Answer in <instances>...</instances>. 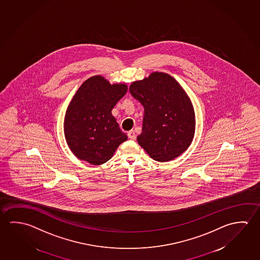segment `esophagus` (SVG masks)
Returning <instances> with one entry per match:
<instances>
[{
    "label": "esophagus",
    "instance_id": "obj_1",
    "mask_svg": "<svg viewBox=\"0 0 260 260\" xmlns=\"http://www.w3.org/2000/svg\"><path fill=\"white\" fill-rule=\"evenodd\" d=\"M128 136L131 140H135L136 139V134H135V132H133V131H129L128 132Z\"/></svg>",
    "mask_w": 260,
    "mask_h": 260
}]
</instances>
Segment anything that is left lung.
Returning <instances> with one entry per match:
<instances>
[{
  "mask_svg": "<svg viewBox=\"0 0 260 260\" xmlns=\"http://www.w3.org/2000/svg\"><path fill=\"white\" fill-rule=\"evenodd\" d=\"M144 108L138 143L157 161L179 157L190 146L196 128L195 111L185 89L170 74L154 72L129 86Z\"/></svg>",
  "mask_w": 260,
  "mask_h": 260,
  "instance_id": "1",
  "label": "left lung"
}]
</instances>
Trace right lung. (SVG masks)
Returning <instances> with one entry per match:
<instances>
[{
  "label": "right lung",
  "instance_id": "obj_1",
  "mask_svg": "<svg viewBox=\"0 0 260 260\" xmlns=\"http://www.w3.org/2000/svg\"><path fill=\"white\" fill-rule=\"evenodd\" d=\"M128 90L126 83H113L102 75L87 79L74 94L64 118L69 148L81 160L102 165L128 140L111 114Z\"/></svg>",
  "mask_w": 260,
  "mask_h": 260
}]
</instances>
